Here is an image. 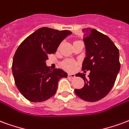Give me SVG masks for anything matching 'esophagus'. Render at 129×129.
<instances>
[{
    "instance_id": "1",
    "label": "esophagus",
    "mask_w": 129,
    "mask_h": 129,
    "mask_svg": "<svg viewBox=\"0 0 129 129\" xmlns=\"http://www.w3.org/2000/svg\"><path fill=\"white\" fill-rule=\"evenodd\" d=\"M68 77L69 78H74L76 77V76H75V74H69Z\"/></svg>"
}]
</instances>
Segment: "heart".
Here are the masks:
<instances>
[{
    "label": "heart",
    "mask_w": 129,
    "mask_h": 129,
    "mask_svg": "<svg viewBox=\"0 0 129 129\" xmlns=\"http://www.w3.org/2000/svg\"><path fill=\"white\" fill-rule=\"evenodd\" d=\"M76 62L74 61L67 60L65 61L63 63V67L66 69L69 70V71H71L76 67Z\"/></svg>",
    "instance_id": "heart-1"
}]
</instances>
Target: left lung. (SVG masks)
Wrapping results in <instances>:
<instances>
[{
	"instance_id": "left-lung-1",
	"label": "left lung",
	"mask_w": 129,
	"mask_h": 129,
	"mask_svg": "<svg viewBox=\"0 0 129 129\" xmlns=\"http://www.w3.org/2000/svg\"><path fill=\"white\" fill-rule=\"evenodd\" d=\"M86 57L82 70L90 71L88 78L78 73L84 80V86L75 89V93L87 102L102 99L111 90L120 69L119 50L106 35L95 29H83Z\"/></svg>"
}]
</instances>
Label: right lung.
<instances>
[{
    "label": "right lung",
    "instance_id": "1",
    "mask_svg": "<svg viewBox=\"0 0 129 129\" xmlns=\"http://www.w3.org/2000/svg\"><path fill=\"white\" fill-rule=\"evenodd\" d=\"M69 30L42 27L29 35L19 45L12 62L15 83L29 101L43 102L55 95L58 82L67 74L60 69L53 71L46 65L49 54L55 53Z\"/></svg>",
    "mask_w": 129,
    "mask_h": 129
}]
</instances>
